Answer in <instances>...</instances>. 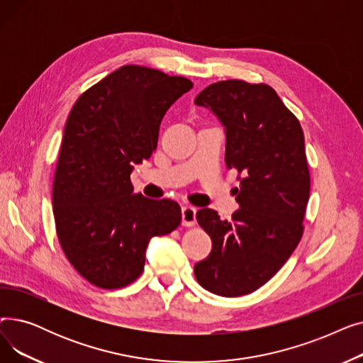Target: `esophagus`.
<instances>
[{"mask_svg":"<svg viewBox=\"0 0 363 363\" xmlns=\"http://www.w3.org/2000/svg\"><path fill=\"white\" fill-rule=\"evenodd\" d=\"M196 213L197 208L193 206L182 207V225L184 226H194L196 225Z\"/></svg>","mask_w":363,"mask_h":363,"instance_id":"esophagus-1","label":"esophagus"}]
</instances>
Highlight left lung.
I'll use <instances>...</instances> for the list:
<instances>
[{"mask_svg": "<svg viewBox=\"0 0 363 363\" xmlns=\"http://www.w3.org/2000/svg\"><path fill=\"white\" fill-rule=\"evenodd\" d=\"M196 104L211 108L225 126V163L238 172L240 208L233 220H222L213 208L197 212L212 252L194 274L211 293L245 296L282 268L303 237L311 193L303 129L266 84L219 81Z\"/></svg>", "mask_w": 363, "mask_h": 363, "instance_id": "obj_1", "label": "left lung"}]
</instances>
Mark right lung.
Segmentation results:
<instances>
[{
	"label": "right lung",
	"instance_id": "1",
	"mask_svg": "<svg viewBox=\"0 0 363 363\" xmlns=\"http://www.w3.org/2000/svg\"><path fill=\"white\" fill-rule=\"evenodd\" d=\"M191 88L182 76L126 65L82 92L70 110L52 212L65 256L95 287L116 290L135 281L148 241L181 225L177 201L132 194L130 172L151 157L164 113Z\"/></svg>",
	"mask_w": 363,
	"mask_h": 363
}]
</instances>
